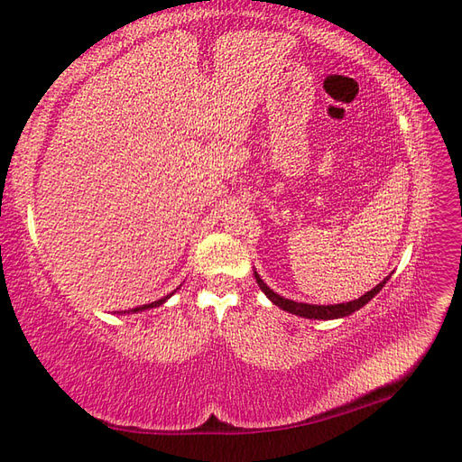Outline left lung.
Listing matches in <instances>:
<instances>
[{
	"label": "left lung",
	"mask_w": 462,
	"mask_h": 462,
	"mask_svg": "<svg viewBox=\"0 0 462 462\" xmlns=\"http://www.w3.org/2000/svg\"><path fill=\"white\" fill-rule=\"evenodd\" d=\"M254 278H256V284L261 286V290L268 296V300L274 303V306L282 308L288 313H294V316L306 318V319H337V318L351 316V313H355L356 310H361L363 306H366V303L378 294V291L382 290V286H384L386 280H388V278H384L378 286H374L373 290L366 291V294L361 296L358 300L346 301V303H335V306H313V303H300V301L286 300L282 296H278L276 291H273L263 282L261 276L256 274V270H254Z\"/></svg>",
	"instance_id": "obj_1"
}]
</instances>
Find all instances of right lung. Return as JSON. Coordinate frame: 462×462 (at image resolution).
Masks as SVG:
<instances>
[{"label": "right lung", "mask_w": 462, "mask_h": 462, "mask_svg": "<svg viewBox=\"0 0 462 462\" xmlns=\"http://www.w3.org/2000/svg\"><path fill=\"white\" fill-rule=\"evenodd\" d=\"M172 294H174V291H172ZM172 294H168V296H164V298H161V300H156V301H152V303H144V306L134 308V310H131V311L134 313V311H144V310H151V308H159V306H162V303H164L168 298H171Z\"/></svg>", "instance_id": "right-lung-1"}]
</instances>
